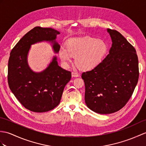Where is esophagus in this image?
I'll use <instances>...</instances> for the list:
<instances>
[{"label":"esophagus","mask_w":146,"mask_h":146,"mask_svg":"<svg viewBox=\"0 0 146 146\" xmlns=\"http://www.w3.org/2000/svg\"><path fill=\"white\" fill-rule=\"evenodd\" d=\"M72 77H78L79 76V74H78L77 73H76V72H73L72 73Z\"/></svg>","instance_id":"obj_1"}]
</instances>
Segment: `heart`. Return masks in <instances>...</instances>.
I'll return each mask as SVG.
<instances>
[{
    "label": "heart",
    "instance_id": "b5f03b06",
    "mask_svg": "<svg viewBox=\"0 0 146 146\" xmlns=\"http://www.w3.org/2000/svg\"><path fill=\"white\" fill-rule=\"evenodd\" d=\"M108 46L103 40L94 37L84 36L70 39L66 49L61 48L58 55L64 65L67 66L75 57L76 65L81 70H90L97 66L107 52Z\"/></svg>",
    "mask_w": 146,
    "mask_h": 146
}]
</instances>
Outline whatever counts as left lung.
<instances>
[{
  "label": "left lung",
  "mask_w": 146,
  "mask_h": 146,
  "mask_svg": "<svg viewBox=\"0 0 146 146\" xmlns=\"http://www.w3.org/2000/svg\"><path fill=\"white\" fill-rule=\"evenodd\" d=\"M107 31L113 43L109 54L94 69L81 75L86 106L99 114L113 113L123 108L139 79L138 58L134 46L116 30Z\"/></svg>",
  "instance_id": "8db88e82"
}]
</instances>
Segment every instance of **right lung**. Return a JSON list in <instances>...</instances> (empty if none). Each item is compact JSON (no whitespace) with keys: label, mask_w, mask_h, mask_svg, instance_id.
Listing matches in <instances>:
<instances>
[{"label":"right lung","mask_w":146,"mask_h":146,"mask_svg":"<svg viewBox=\"0 0 146 146\" xmlns=\"http://www.w3.org/2000/svg\"><path fill=\"white\" fill-rule=\"evenodd\" d=\"M60 32L52 28L36 27L27 33L12 50L8 63V83L13 94L26 109L35 113L53 110L59 104L63 91L72 73L58 65L54 56L52 62L41 72L30 68L27 58L32 45L48 42L53 52H59L56 41Z\"/></svg>","instance_id":"obj_1"}]
</instances>
